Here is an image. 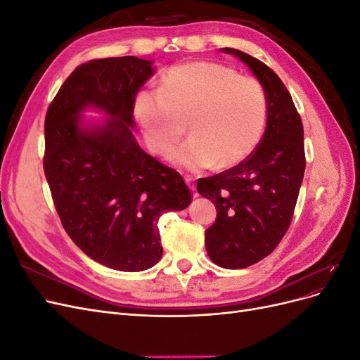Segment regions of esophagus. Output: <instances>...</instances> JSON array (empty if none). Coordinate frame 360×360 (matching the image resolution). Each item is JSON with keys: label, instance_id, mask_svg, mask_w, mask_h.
<instances>
[{"label": "esophagus", "instance_id": "esophagus-1", "mask_svg": "<svg viewBox=\"0 0 360 360\" xmlns=\"http://www.w3.org/2000/svg\"><path fill=\"white\" fill-rule=\"evenodd\" d=\"M184 181H186L191 191H195V179L192 176H184Z\"/></svg>", "mask_w": 360, "mask_h": 360}]
</instances>
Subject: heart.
<instances>
[{
    "mask_svg": "<svg viewBox=\"0 0 360 360\" xmlns=\"http://www.w3.org/2000/svg\"><path fill=\"white\" fill-rule=\"evenodd\" d=\"M134 111L158 155L168 153L188 123L191 138L169 159L200 171L231 168L252 153L264 132L267 101L257 79L219 63L193 61L163 75L159 93H138Z\"/></svg>",
    "mask_w": 360,
    "mask_h": 360,
    "instance_id": "obj_1",
    "label": "heart"
}]
</instances>
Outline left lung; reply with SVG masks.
I'll return each mask as SVG.
<instances>
[{
    "label": "left lung",
    "mask_w": 360,
    "mask_h": 360,
    "mask_svg": "<svg viewBox=\"0 0 360 360\" xmlns=\"http://www.w3.org/2000/svg\"><path fill=\"white\" fill-rule=\"evenodd\" d=\"M222 52L252 70L267 101V124L257 148L238 165L197 183L217 212L205 230L207 254L224 269H245L274 252L291 224L304 172L303 126L274 70L238 49Z\"/></svg>",
    "instance_id": "obj_1"
}]
</instances>
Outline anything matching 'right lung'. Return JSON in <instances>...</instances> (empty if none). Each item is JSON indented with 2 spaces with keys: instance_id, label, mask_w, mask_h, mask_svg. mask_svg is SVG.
<instances>
[{
  "instance_id": "right-lung-1",
  "label": "right lung",
  "mask_w": 360,
  "mask_h": 360,
  "mask_svg": "<svg viewBox=\"0 0 360 360\" xmlns=\"http://www.w3.org/2000/svg\"><path fill=\"white\" fill-rule=\"evenodd\" d=\"M153 61L91 60L76 68L51 102L43 169L64 230L106 267L141 271L162 257L159 217L191 204L181 176L147 155L132 134L135 97ZM110 117L84 124L82 112Z\"/></svg>"
}]
</instances>
